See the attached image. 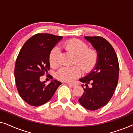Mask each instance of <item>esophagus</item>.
I'll return each instance as SVG.
<instances>
[{"mask_svg":"<svg viewBox=\"0 0 133 133\" xmlns=\"http://www.w3.org/2000/svg\"><path fill=\"white\" fill-rule=\"evenodd\" d=\"M67 84H68L69 86L70 87H72V88H73V87H75V85L74 84H72V83H67Z\"/></svg>","mask_w":133,"mask_h":133,"instance_id":"obj_1","label":"esophagus"}]
</instances>
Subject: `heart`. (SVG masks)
I'll list each match as a JSON object with an SVG mask.
<instances>
[{
    "mask_svg": "<svg viewBox=\"0 0 133 133\" xmlns=\"http://www.w3.org/2000/svg\"><path fill=\"white\" fill-rule=\"evenodd\" d=\"M63 48L76 56L75 63L80 65L85 72H90L95 68L98 61V53L95 49H88L84 42L77 39H71L63 43ZM59 49L54 46L49 54V62L51 66L59 64ZM78 65L63 66L58 70L56 77L60 81L72 82L81 75V68Z\"/></svg>",
    "mask_w": 133,
    "mask_h": 133,
    "instance_id": "obj_1",
    "label": "heart"
}]
</instances>
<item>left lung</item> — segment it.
<instances>
[{
	"mask_svg": "<svg viewBox=\"0 0 133 133\" xmlns=\"http://www.w3.org/2000/svg\"><path fill=\"white\" fill-rule=\"evenodd\" d=\"M98 53L95 68L80 79L86 88L79 102L87 110H96L106 105L111 99L119 79V65L117 54L112 45L100 36H85ZM90 83L91 88L88 86Z\"/></svg>",
	"mask_w": 133,
	"mask_h": 133,
	"instance_id": "obj_1",
	"label": "left lung"
}]
</instances>
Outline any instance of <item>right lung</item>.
I'll list each match as a JSON object with an SVG mask.
<instances>
[{"mask_svg": "<svg viewBox=\"0 0 133 133\" xmlns=\"http://www.w3.org/2000/svg\"><path fill=\"white\" fill-rule=\"evenodd\" d=\"M62 36L39 33L30 38L21 48L16 61L14 76L19 95L28 104L38 107L51 99L61 82L48 85L40 77L50 70L49 54Z\"/></svg>", "mask_w": 133, "mask_h": 133, "instance_id": "add662e5", "label": "right lung"}]
</instances>
